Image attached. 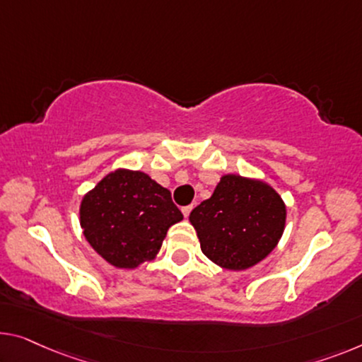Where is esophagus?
Returning <instances> with one entry per match:
<instances>
[{
  "mask_svg": "<svg viewBox=\"0 0 362 362\" xmlns=\"http://www.w3.org/2000/svg\"><path fill=\"white\" fill-rule=\"evenodd\" d=\"M192 209H193L192 204H188V206H183V208H182L183 216H185V218H188V216H190V213H192Z\"/></svg>",
  "mask_w": 362,
  "mask_h": 362,
  "instance_id": "1",
  "label": "esophagus"
}]
</instances>
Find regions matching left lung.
Segmentation results:
<instances>
[{"instance_id":"8db88e82","label":"left lung","mask_w":362,"mask_h":362,"mask_svg":"<svg viewBox=\"0 0 362 362\" xmlns=\"http://www.w3.org/2000/svg\"><path fill=\"white\" fill-rule=\"evenodd\" d=\"M202 252L226 269H247L281 239L286 204L268 183L235 174L221 177L211 198L190 213Z\"/></svg>"}]
</instances>
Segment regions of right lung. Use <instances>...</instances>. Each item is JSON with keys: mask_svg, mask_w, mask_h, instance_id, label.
<instances>
[{"mask_svg": "<svg viewBox=\"0 0 362 362\" xmlns=\"http://www.w3.org/2000/svg\"><path fill=\"white\" fill-rule=\"evenodd\" d=\"M182 219L167 188L128 169L105 175L79 208L86 240L105 262L125 269L154 260L167 230Z\"/></svg>", "mask_w": 362, "mask_h": 362, "instance_id": "right-lung-1", "label": "right lung"}]
</instances>
